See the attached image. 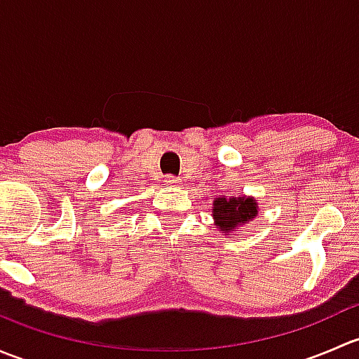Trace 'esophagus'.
Wrapping results in <instances>:
<instances>
[{
    "label": "esophagus",
    "mask_w": 359,
    "mask_h": 359,
    "mask_svg": "<svg viewBox=\"0 0 359 359\" xmlns=\"http://www.w3.org/2000/svg\"><path fill=\"white\" fill-rule=\"evenodd\" d=\"M165 184H166V186H179L180 179H179V177L168 175V177H165Z\"/></svg>",
    "instance_id": "obj_1"
}]
</instances>
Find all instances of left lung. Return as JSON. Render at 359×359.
Listing matches in <instances>:
<instances>
[{
    "label": "left lung",
    "mask_w": 359,
    "mask_h": 359,
    "mask_svg": "<svg viewBox=\"0 0 359 359\" xmlns=\"http://www.w3.org/2000/svg\"><path fill=\"white\" fill-rule=\"evenodd\" d=\"M213 224L220 233L227 236L238 231V227L252 222L259 213V203L253 196H219L212 203Z\"/></svg>",
    "instance_id": "8db88e82"
}]
</instances>
